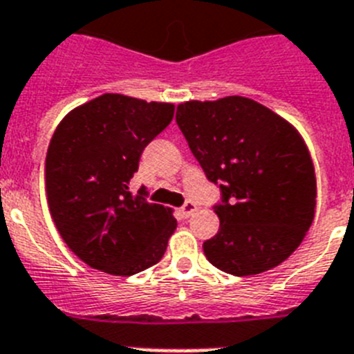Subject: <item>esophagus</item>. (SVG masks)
I'll list each match as a JSON object with an SVG mask.
<instances>
[{
	"mask_svg": "<svg viewBox=\"0 0 354 354\" xmlns=\"http://www.w3.org/2000/svg\"><path fill=\"white\" fill-rule=\"evenodd\" d=\"M195 211H196L195 202H186V204H184L183 207L179 209V212H180V216H183V218H189V216H192Z\"/></svg>",
	"mask_w": 354,
	"mask_h": 354,
	"instance_id": "obj_1",
	"label": "esophagus"
}]
</instances>
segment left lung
I'll use <instances>...</instances> for the list:
<instances>
[{"mask_svg":"<svg viewBox=\"0 0 354 354\" xmlns=\"http://www.w3.org/2000/svg\"><path fill=\"white\" fill-rule=\"evenodd\" d=\"M177 126L205 177L218 184L220 230L207 261L234 277L282 264L314 221L315 174L299 133L246 97L177 106Z\"/></svg>","mask_w":354,"mask_h":354,"instance_id":"8db88e82","label":"left lung"}]
</instances>
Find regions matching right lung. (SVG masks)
<instances>
[{
  "mask_svg": "<svg viewBox=\"0 0 354 354\" xmlns=\"http://www.w3.org/2000/svg\"><path fill=\"white\" fill-rule=\"evenodd\" d=\"M175 106L104 93L60 122L46 156V193L62 239L90 268L131 277L158 264L177 220L129 192L145 147Z\"/></svg>",
  "mask_w": 354,
  "mask_h": 354,
  "instance_id": "add662e5",
  "label": "right lung"
}]
</instances>
